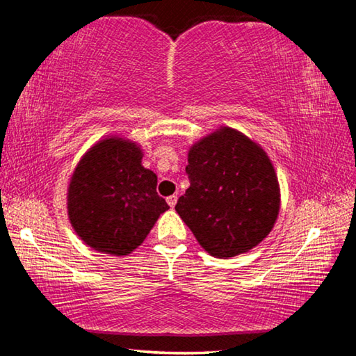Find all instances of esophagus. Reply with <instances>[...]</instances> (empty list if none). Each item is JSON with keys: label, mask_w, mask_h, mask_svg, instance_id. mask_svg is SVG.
<instances>
[{"label": "esophagus", "mask_w": 356, "mask_h": 356, "mask_svg": "<svg viewBox=\"0 0 356 356\" xmlns=\"http://www.w3.org/2000/svg\"><path fill=\"white\" fill-rule=\"evenodd\" d=\"M166 202L170 204V207H174L177 204V196L176 195H171V196H168L166 197Z\"/></svg>", "instance_id": "34e87169"}]
</instances>
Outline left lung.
Returning <instances> with one entry per match:
<instances>
[{"label":"left lung","instance_id":"obj_1","mask_svg":"<svg viewBox=\"0 0 356 356\" xmlns=\"http://www.w3.org/2000/svg\"><path fill=\"white\" fill-rule=\"evenodd\" d=\"M190 186L176 212L210 256L254 248L272 231L281 193L272 160L242 131L220 127L188 150Z\"/></svg>","mask_w":356,"mask_h":356}]
</instances>
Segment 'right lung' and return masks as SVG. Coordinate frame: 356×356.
Returning <instances> with one entry per match:
<instances>
[{"mask_svg": "<svg viewBox=\"0 0 356 356\" xmlns=\"http://www.w3.org/2000/svg\"><path fill=\"white\" fill-rule=\"evenodd\" d=\"M136 143L108 136L78 161L67 188L70 225L84 243L111 256H127L166 212L156 176L141 165Z\"/></svg>", "mask_w": 356, "mask_h": 356, "instance_id": "1", "label": "right lung"}]
</instances>
